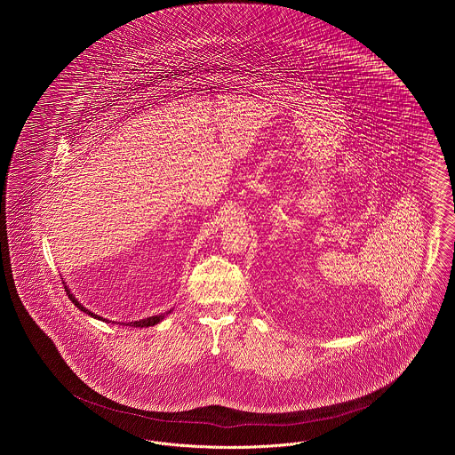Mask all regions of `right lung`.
Segmentation results:
<instances>
[{
	"label": "right lung",
	"mask_w": 455,
	"mask_h": 455,
	"mask_svg": "<svg viewBox=\"0 0 455 455\" xmlns=\"http://www.w3.org/2000/svg\"><path fill=\"white\" fill-rule=\"evenodd\" d=\"M66 292H68V298L75 303V307L78 308V310H82V312H85L87 315H91V317H94V319H98V321H103V323H107V319H103V317H100V315H96V314H92L91 310H87L85 307H82L78 301H76V298L68 291V287H65ZM172 312V310H170ZM168 312V314H170ZM164 319V314H161V315H154V317H147V319H141V321H134V323H123V325H131V327H148V325H156L159 324L161 321ZM112 323V321H110ZM114 324V323H112Z\"/></svg>",
	"instance_id": "add662e5"
}]
</instances>
